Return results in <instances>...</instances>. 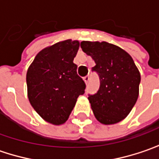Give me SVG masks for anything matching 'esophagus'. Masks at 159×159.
<instances>
[{
  "label": "esophagus",
  "instance_id": "1",
  "mask_svg": "<svg viewBox=\"0 0 159 159\" xmlns=\"http://www.w3.org/2000/svg\"><path fill=\"white\" fill-rule=\"evenodd\" d=\"M84 81H85V83L88 85V83H89V76L85 77V78H84Z\"/></svg>",
  "mask_w": 159,
  "mask_h": 159
}]
</instances>
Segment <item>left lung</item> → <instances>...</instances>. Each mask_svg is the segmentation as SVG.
<instances>
[{"label": "left lung", "mask_w": 159, "mask_h": 159, "mask_svg": "<svg viewBox=\"0 0 159 159\" xmlns=\"http://www.w3.org/2000/svg\"><path fill=\"white\" fill-rule=\"evenodd\" d=\"M80 47L94 59L95 66L92 70L100 78L99 90L89 96L95 119L103 125L119 123L137 101L140 71L131 56L116 45L84 40Z\"/></svg>", "instance_id": "left-lung-1"}]
</instances>
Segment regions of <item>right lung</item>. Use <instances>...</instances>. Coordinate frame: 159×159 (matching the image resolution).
<instances>
[{"instance_id": "1", "label": "right lung", "mask_w": 159, "mask_h": 159, "mask_svg": "<svg viewBox=\"0 0 159 159\" xmlns=\"http://www.w3.org/2000/svg\"><path fill=\"white\" fill-rule=\"evenodd\" d=\"M79 40H65L47 47L36 55L26 73L27 95L45 121L62 125L67 121L86 85L73 63Z\"/></svg>"}]
</instances>
